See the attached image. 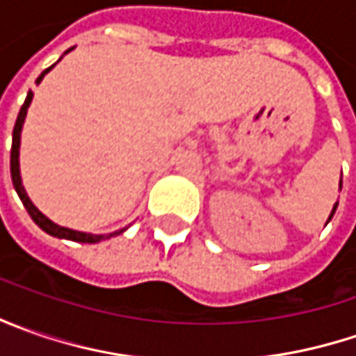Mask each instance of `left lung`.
Returning <instances> with one entry per match:
<instances>
[{
	"label": "left lung",
	"mask_w": 356,
	"mask_h": 356,
	"mask_svg": "<svg viewBox=\"0 0 356 356\" xmlns=\"http://www.w3.org/2000/svg\"><path fill=\"white\" fill-rule=\"evenodd\" d=\"M337 206H339V202H337V204H335V208H333V212H331V216H329V220H331V218H333V213H335Z\"/></svg>",
	"instance_id": "1"
}]
</instances>
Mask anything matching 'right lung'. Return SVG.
Wrapping results in <instances>:
<instances>
[{
    "mask_svg": "<svg viewBox=\"0 0 356 356\" xmlns=\"http://www.w3.org/2000/svg\"><path fill=\"white\" fill-rule=\"evenodd\" d=\"M49 71H51V67H49V69H45V71L41 73V76L37 79V83L43 79V75H47ZM31 99H33V92L29 90V92H27V99H25V103H23V106H21L19 115H17L15 127H13L11 160H9L13 188H15V192L19 194V198H21V202H23V206H25V210L29 212L31 220H33L37 226L41 227L43 232H47L49 236H55V238L71 239V241H81V243H97V241H101V239H108V238H113V236H118L122 229H120V232H115V234H106V236H95V234H85V232H75V229H69V227L57 226V224H53L49 218H45L43 213L39 212L33 204H31V200L27 198V194H25V190H23V186H21V176H19V138H21V127H23V120H25V115H27V106L31 104Z\"/></svg>",
    "mask_w": 356,
    "mask_h": 356,
    "instance_id": "right-lung-1",
    "label": "right lung"
}]
</instances>
